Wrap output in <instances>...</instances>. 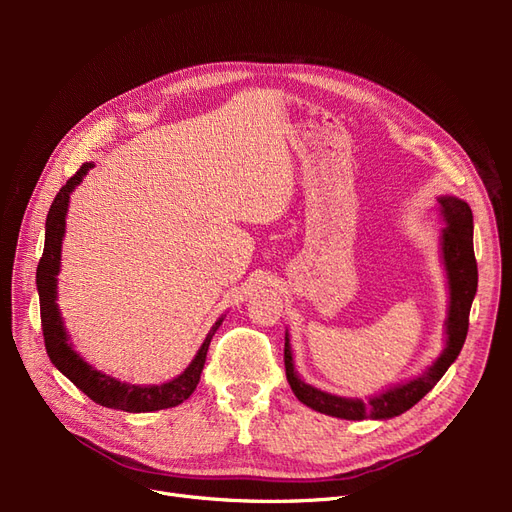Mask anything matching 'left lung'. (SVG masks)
Listing matches in <instances>:
<instances>
[{
	"instance_id": "1",
	"label": "left lung",
	"mask_w": 512,
	"mask_h": 512,
	"mask_svg": "<svg viewBox=\"0 0 512 512\" xmlns=\"http://www.w3.org/2000/svg\"><path fill=\"white\" fill-rule=\"evenodd\" d=\"M440 213L446 222L442 228V262L448 280V318H446V346L442 354L431 363L421 376H416L404 384L391 386V389L382 391L369 399H350L324 393L316 386L303 382L297 371H294L290 339L286 333L284 344V365H286V378L292 393L297 395L299 401L307 408L316 412L346 418V421H363V418H376V421H386L410 410L418 404L433 386L440 382L446 374V369L455 363L459 356L463 342L468 335V322H470V307L478 286V269L474 258V222H472V209L457 196H440Z\"/></svg>"
}]
</instances>
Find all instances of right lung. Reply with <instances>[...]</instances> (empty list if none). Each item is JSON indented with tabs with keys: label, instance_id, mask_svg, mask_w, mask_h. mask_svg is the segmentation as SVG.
<instances>
[{
	"label": "right lung",
	"instance_id": "right-lung-1",
	"mask_svg": "<svg viewBox=\"0 0 512 512\" xmlns=\"http://www.w3.org/2000/svg\"><path fill=\"white\" fill-rule=\"evenodd\" d=\"M94 168L91 162H85L76 175H72L64 188H61L53 200V205L46 215V235H44V252L38 262L36 271V286L40 297V320H42V335L46 354H49L51 363L64 374L76 389H81L89 399H94L96 404L113 410L123 412H156L164 408H175L188 399L196 384L203 374L207 350L211 344V337L220 329L224 318L213 324L207 339L196 352L192 363L185 367L183 374L173 378L164 384H128L119 382L117 378L102 374L100 369L91 367L83 356L76 352L70 344V337L66 333L64 320L59 314L57 305V275L61 267V241H64L66 232V215H68V203L70 194L74 192L76 185L83 181L87 170Z\"/></svg>",
	"mask_w": 512,
	"mask_h": 512
}]
</instances>
